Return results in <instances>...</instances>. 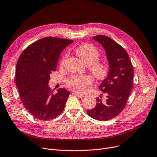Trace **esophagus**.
Here are the masks:
<instances>
[{"mask_svg": "<svg viewBox=\"0 0 157 157\" xmlns=\"http://www.w3.org/2000/svg\"><path fill=\"white\" fill-rule=\"evenodd\" d=\"M74 94L75 96H77L78 97H79V98H83V97L85 96L84 94H82L78 93V92H74Z\"/></svg>", "mask_w": 157, "mask_h": 157, "instance_id": "1", "label": "esophagus"}]
</instances>
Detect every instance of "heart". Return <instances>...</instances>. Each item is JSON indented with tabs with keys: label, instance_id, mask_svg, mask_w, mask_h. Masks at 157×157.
I'll use <instances>...</instances> for the list:
<instances>
[{
	"label": "heart",
	"instance_id": "b5f03b06",
	"mask_svg": "<svg viewBox=\"0 0 157 157\" xmlns=\"http://www.w3.org/2000/svg\"><path fill=\"white\" fill-rule=\"evenodd\" d=\"M75 54L86 66H89V71L94 76L99 80L105 79L109 74V67L105 62L99 61L100 54L96 46L86 43L81 45L75 50ZM67 55L63 57L60 65L63 66L65 61ZM92 78L89 75H73L66 82L67 86L78 92H84L92 83Z\"/></svg>",
	"mask_w": 157,
	"mask_h": 157
}]
</instances>
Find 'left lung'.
I'll return each instance as SVG.
<instances>
[{
  "instance_id": "left-lung-1",
  "label": "left lung",
  "mask_w": 157,
  "mask_h": 157,
  "mask_svg": "<svg viewBox=\"0 0 157 157\" xmlns=\"http://www.w3.org/2000/svg\"><path fill=\"white\" fill-rule=\"evenodd\" d=\"M92 39L105 49L109 72L100 85V89L107 92V100H102L101 96L97 98L96 105L87 111V114L95 120L107 121L118 116L125 107L132 89L134 72L129 55L122 46L102 35Z\"/></svg>"
}]
</instances>
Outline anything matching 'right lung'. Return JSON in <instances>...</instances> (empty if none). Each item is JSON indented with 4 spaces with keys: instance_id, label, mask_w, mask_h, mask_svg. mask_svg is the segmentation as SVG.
<instances>
[{
    "instance_id": "1",
    "label": "right lung",
    "mask_w": 157,
    "mask_h": 157,
    "mask_svg": "<svg viewBox=\"0 0 157 157\" xmlns=\"http://www.w3.org/2000/svg\"><path fill=\"white\" fill-rule=\"evenodd\" d=\"M72 42L57 37L43 38L28 46L17 63L15 83L21 100L37 119H53L63 111L70 92L59 89L54 93L48 84L61 52Z\"/></svg>"
}]
</instances>
